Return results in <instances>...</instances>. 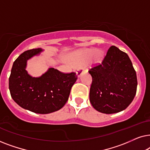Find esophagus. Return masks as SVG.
Returning a JSON list of instances; mask_svg holds the SVG:
<instances>
[{
	"instance_id": "34e87169",
	"label": "esophagus",
	"mask_w": 150,
	"mask_h": 150,
	"mask_svg": "<svg viewBox=\"0 0 150 150\" xmlns=\"http://www.w3.org/2000/svg\"><path fill=\"white\" fill-rule=\"evenodd\" d=\"M84 72H85V70H83V69H78L76 71V75L78 77H80L82 75V74H83Z\"/></svg>"
}]
</instances>
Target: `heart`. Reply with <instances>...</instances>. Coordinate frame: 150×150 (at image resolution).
<instances>
[{
  "instance_id": "1",
  "label": "heart",
  "mask_w": 150,
  "mask_h": 150,
  "mask_svg": "<svg viewBox=\"0 0 150 150\" xmlns=\"http://www.w3.org/2000/svg\"><path fill=\"white\" fill-rule=\"evenodd\" d=\"M104 58V52L95 48H84L75 52L69 57V61L74 66H81L92 60L93 65H99Z\"/></svg>"
}]
</instances>
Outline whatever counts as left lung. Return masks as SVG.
I'll return each mask as SVG.
<instances>
[{"instance_id": "obj_1", "label": "left lung", "mask_w": 150, "mask_h": 150, "mask_svg": "<svg viewBox=\"0 0 150 150\" xmlns=\"http://www.w3.org/2000/svg\"><path fill=\"white\" fill-rule=\"evenodd\" d=\"M89 100L96 110L112 114L126 109L137 92V74L126 52L110 47L101 64L91 68Z\"/></svg>"}]
</instances>
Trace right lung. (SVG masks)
Segmentation results:
<instances>
[{"instance_id": "obj_1", "label": "right lung", "mask_w": 150, "mask_h": 150, "mask_svg": "<svg viewBox=\"0 0 150 150\" xmlns=\"http://www.w3.org/2000/svg\"><path fill=\"white\" fill-rule=\"evenodd\" d=\"M43 51L42 48L32 49L16 59L9 79V89L11 98L22 108L48 114L65 105L77 76L74 72L63 74L53 67L39 77L30 76L26 69L27 61Z\"/></svg>"}]
</instances>
